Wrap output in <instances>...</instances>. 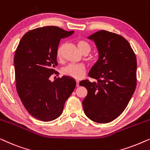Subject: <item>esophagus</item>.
<instances>
[{
    "label": "esophagus",
    "mask_w": 150,
    "mask_h": 150,
    "mask_svg": "<svg viewBox=\"0 0 150 150\" xmlns=\"http://www.w3.org/2000/svg\"><path fill=\"white\" fill-rule=\"evenodd\" d=\"M76 87H79V81H76Z\"/></svg>",
    "instance_id": "obj_1"
}]
</instances>
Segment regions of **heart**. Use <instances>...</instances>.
<instances>
[{
  "label": "heart",
  "instance_id": "b5f03b06",
  "mask_svg": "<svg viewBox=\"0 0 150 150\" xmlns=\"http://www.w3.org/2000/svg\"><path fill=\"white\" fill-rule=\"evenodd\" d=\"M78 46L83 54H89L91 51V47L87 42L85 40H79L77 42ZM63 47L59 46L57 50V57L58 59L62 58ZM63 74L74 79H81L85 76L86 74V68L82 64H69L62 69Z\"/></svg>",
  "mask_w": 150,
  "mask_h": 150
}]
</instances>
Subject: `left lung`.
Returning a JSON list of instances; mask_svg holds the SVG:
<instances>
[{
    "mask_svg": "<svg viewBox=\"0 0 150 150\" xmlns=\"http://www.w3.org/2000/svg\"><path fill=\"white\" fill-rule=\"evenodd\" d=\"M96 43L99 59L89 73L97 80L81 81L87 95L83 110L90 120L106 124L118 117L128 106L137 86V58L120 35L101 30L88 37Z\"/></svg>",
    "mask_w": 150,
    "mask_h": 150,
    "instance_id": "obj_1",
    "label": "left lung"
}]
</instances>
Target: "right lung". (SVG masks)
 <instances>
[{
  "label": "right lung",
  "mask_w": 150,
  "mask_h": 150,
  "mask_svg": "<svg viewBox=\"0 0 150 150\" xmlns=\"http://www.w3.org/2000/svg\"><path fill=\"white\" fill-rule=\"evenodd\" d=\"M74 31L54 26L37 28L26 33L16 48L14 67L16 90L27 111L35 118L50 122L62 113L64 104L76 87L74 80L58 77L57 50L61 39Z\"/></svg>",
  "instance_id": "1"
}]
</instances>
